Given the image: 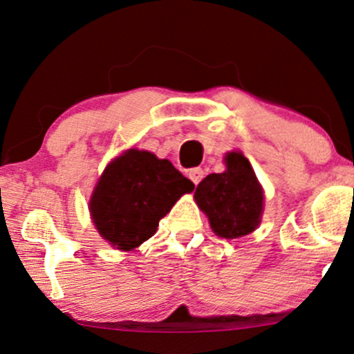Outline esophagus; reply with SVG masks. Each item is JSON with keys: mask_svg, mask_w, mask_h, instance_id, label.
Listing matches in <instances>:
<instances>
[{"mask_svg": "<svg viewBox=\"0 0 354 354\" xmlns=\"http://www.w3.org/2000/svg\"><path fill=\"white\" fill-rule=\"evenodd\" d=\"M188 176H189V180L194 183L196 186L199 185V183H201V180H203V176H204V171L201 168H191L189 171H188Z\"/></svg>", "mask_w": 354, "mask_h": 354, "instance_id": "obj_1", "label": "esophagus"}]
</instances>
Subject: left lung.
<instances>
[{
  "label": "left lung",
  "instance_id": "1",
  "mask_svg": "<svg viewBox=\"0 0 354 354\" xmlns=\"http://www.w3.org/2000/svg\"><path fill=\"white\" fill-rule=\"evenodd\" d=\"M224 163L223 173L207 174L199 183L194 201L207 216L216 236L237 239L261 224L263 189L242 151H229Z\"/></svg>",
  "mask_w": 354,
  "mask_h": 354
}]
</instances>
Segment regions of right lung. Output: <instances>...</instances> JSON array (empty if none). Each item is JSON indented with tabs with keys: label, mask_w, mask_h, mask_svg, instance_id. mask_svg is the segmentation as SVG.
Here are the masks:
<instances>
[{
	"label": "right lung",
	"mask_w": 354,
	"mask_h": 354,
	"mask_svg": "<svg viewBox=\"0 0 354 354\" xmlns=\"http://www.w3.org/2000/svg\"><path fill=\"white\" fill-rule=\"evenodd\" d=\"M194 185L150 151H123L105 166L88 201L93 225L112 247L133 250L158 229L174 203Z\"/></svg>",
	"instance_id": "1"
}]
</instances>
